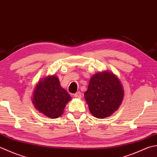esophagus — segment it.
Here are the masks:
<instances>
[{
	"instance_id": "obj_1",
	"label": "esophagus",
	"mask_w": 157,
	"mask_h": 157,
	"mask_svg": "<svg viewBox=\"0 0 157 157\" xmlns=\"http://www.w3.org/2000/svg\"><path fill=\"white\" fill-rule=\"evenodd\" d=\"M74 97H75V98H77V99L81 98V97H82V95H81V93L80 92V91H78V92H76V94L74 95Z\"/></svg>"
}]
</instances>
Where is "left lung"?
Listing matches in <instances>:
<instances>
[{
    "label": "left lung",
    "mask_w": 157,
    "mask_h": 157,
    "mask_svg": "<svg viewBox=\"0 0 157 157\" xmlns=\"http://www.w3.org/2000/svg\"><path fill=\"white\" fill-rule=\"evenodd\" d=\"M84 95L93 116L104 119L110 117L119 108L124 90L116 75L104 71L93 75Z\"/></svg>",
    "instance_id": "left-lung-1"
}]
</instances>
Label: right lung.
Segmentation results:
<instances>
[{
	"label": "right lung",
	"mask_w": 157,
	"mask_h": 157,
	"mask_svg": "<svg viewBox=\"0 0 157 157\" xmlns=\"http://www.w3.org/2000/svg\"><path fill=\"white\" fill-rule=\"evenodd\" d=\"M71 97L60 86L56 76H48L38 82L33 93L35 108L51 119L60 117Z\"/></svg>",
	"instance_id": "obj_1"
}]
</instances>
